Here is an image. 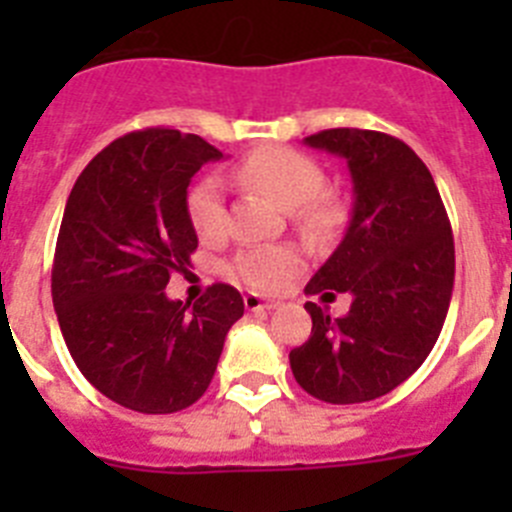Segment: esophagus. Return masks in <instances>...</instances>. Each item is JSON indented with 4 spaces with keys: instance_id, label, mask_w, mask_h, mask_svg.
I'll list each match as a JSON object with an SVG mask.
<instances>
[{
    "instance_id": "1",
    "label": "esophagus",
    "mask_w": 512,
    "mask_h": 512,
    "mask_svg": "<svg viewBox=\"0 0 512 512\" xmlns=\"http://www.w3.org/2000/svg\"><path fill=\"white\" fill-rule=\"evenodd\" d=\"M243 302H246V310L248 312H271V310H277V302H271V300H264L261 295H253V292H248L246 297H243Z\"/></svg>"
}]
</instances>
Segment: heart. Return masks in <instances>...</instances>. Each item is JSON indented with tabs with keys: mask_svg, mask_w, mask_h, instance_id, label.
<instances>
[{
	"mask_svg": "<svg viewBox=\"0 0 512 512\" xmlns=\"http://www.w3.org/2000/svg\"><path fill=\"white\" fill-rule=\"evenodd\" d=\"M235 184L266 194L282 210H292L297 223L307 230H328L336 225V205L318 194L323 189V169L305 153H297L284 146H264L243 156L230 171ZM187 215L194 233L202 241L223 238L228 228L223 187L215 176H205L189 189ZM300 266V253L287 246H256L246 248L235 256V279L253 289H277L292 277Z\"/></svg>",
	"mask_w": 512,
	"mask_h": 512,
	"instance_id": "1",
	"label": "heart"
}]
</instances>
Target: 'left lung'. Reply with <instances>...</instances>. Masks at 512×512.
Instances as JSON below:
<instances>
[{
    "label": "left lung",
    "mask_w": 512,
    "mask_h": 512,
    "mask_svg": "<svg viewBox=\"0 0 512 512\" xmlns=\"http://www.w3.org/2000/svg\"><path fill=\"white\" fill-rule=\"evenodd\" d=\"M305 143L346 158L354 182L346 235L305 292H348L354 302L341 318L305 302L312 336L289 351V366L307 395L330 405L377 400L438 341L454 289L449 215L428 166L400 138L333 128Z\"/></svg>",
    "instance_id": "1"
}]
</instances>
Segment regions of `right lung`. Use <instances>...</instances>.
<instances>
[{"mask_svg":"<svg viewBox=\"0 0 512 512\" xmlns=\"http://www.w3.org/2000/svg\"><path fill=\"white\" fill-rule=\"evenodd\" d=\"M217 158L200 135L135 130L89 161L63 210L51 274L63 341L79 372L135 413L200 400L243 315L230 284H212L194 305L166 297L197 248L187 187Z\"/></svg>","mask_w":512,"mask_h":512,"instance_id":"add662e5","label":"right lung"}]
</instances>
